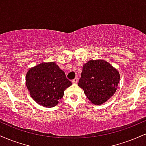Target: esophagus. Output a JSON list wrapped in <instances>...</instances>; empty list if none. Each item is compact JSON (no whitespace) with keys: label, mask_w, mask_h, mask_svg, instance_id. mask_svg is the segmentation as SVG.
I'll return each instance as SVG.
<instances>
[{"label":"esophagus","mask_w":146,"mask_h":146,"mask_svg":"<svg viewBox=\"0 0 146 146\" xmlns=\"http://www.w3.org/2000/svg\"><path fill=\"white\" fill-rule=\"evenodd\" d=\"M72 82L73 84H77V82H78V78H75L73 79V80H72Z\"/></svg>","instance_id":"1"}]
</instances>
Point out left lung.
Returning a JSON list of instances; mask_svg holds the SVG:
<instances>
[{
	"label": "left lung",
	"instance_id": "obj_1",
	"mask_svg": "<svg viewBox=\"0 0 146 146\" xmlns=\"http://www.w3.org/2000/svg\"><path fill=\"white\" fill-rule=\"evenodd\" d=\"M120 80L119 71L103 60H90L83 65L78 86L94 105L108 101L116 92Z\"/></svg>",
	"mask_w": 146,
	"mask_h": 146
}]
</instances>
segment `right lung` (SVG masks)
<instances>
[{
  "label": "right lung",
  "mask_w": 146,
  "mask_h": 146,
  "mask_svg": "<svg viewBox=\"0 0 146 146\" xmlns=\"http://www.w3.org/2000/svg\"><path fill=\"white\" fill-rule=\"evenodd\" d=\"M72 84L56 62H42L30 68L26 74V86L38 104L51 108L58 105L64 91Z\"/></svg>",
  "instance_id": "1"
}]
</instances>
